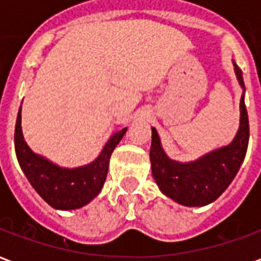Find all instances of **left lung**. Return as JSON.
Instances as JSON below:
<instances>
[{"label":"left lung","instance_id":"obj_1","mask_svg":"<svg viewBox=\"0 0 261 261\" xmlns=\"http://www.w3.org/2000/svg\"><path fill=\"white\" fill-rule=\"evenodd\" d=\"M236 78L245 89L242 71L233 63ZM249 144V119L245 97H241V125L233 141L194 162L181 164L168 158L161 147L158 133L152 128L149 159L152 176L161 192L187 207H202L215 201L229 186L246 156Z\"/></svg>","mask_w":261,"mask_h":261}]
</instances>
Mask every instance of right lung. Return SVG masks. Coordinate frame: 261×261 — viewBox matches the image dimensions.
Instances as JSON below:
<instances>
[{
    "mask_svg": "<svg viewBox=\"0 0 261 261\" xmlns=\"http://www.w3.org/2000/svg\"><path fill=\"white\" fill-rule=\"evenodd\" d=\"M127 128L117 131L92 164L64 169L37 155L28 147L22 136L20 109L15 125V151L23 173L44 201L57 210L84 207L102 190L109 170V159Z\"/></svg>",
    "mask_w": 261,
    "mask_h": 261,
    "instance_id": "obj_1",
    "label": "right lung"
}]
</instances>
